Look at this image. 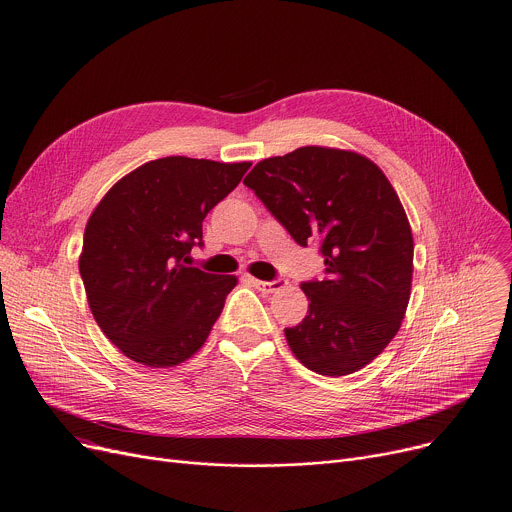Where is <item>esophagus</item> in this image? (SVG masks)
Here are the masks:
<instances>
[{"mask_svg": "<svg viewBox=\"0 0 512 512\" xmlns=\"http://www.w3.org/2000/svg\"><path fill=\"white\" fill-rule=\"evenodd\" d=\"M251 283H253L259 291H263V293H275V291H279V289H283V287H285V281H283V279H275V281H259V279H253V277H251Z\"/></svg>", "mask_w": 512, "mask_h": 512, "instance_id": "obj_1", "label": "esophagus"}]
</instances>
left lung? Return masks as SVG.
<instances>
[{"label":"left lung","mask_w":512,"mask_h":512,"mask_svg":"<svg viewBox=\"0 0 512 512\" xmlns=\"http://www.w3.org/2000/svg\"><path fill=\"white\" fill-rule=\"evenodd\" d=\"M287 233L321 241L323 281L301 283L307 315L285 327L293 356L321 376H348L398 333L412 289L414 239L406 211L368 156L301 146L253 166L243 181Z\"/></svg>","instance_id":"left-lung-1"}]
</instances>
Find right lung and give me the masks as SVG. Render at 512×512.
<instances>
[{
  "mask_svg": "<svg viewBox=\"0 0 512 512\" xmlns=\"http://www.w3.org/2000/svg\"><path fill=\"white\" fill-rule=\"evenodd\" d=\"M251 162L164 156L122 177L92 211L80 253L90 311L110 342L146 368L195 356L219 319L235 275L189 267L203 221Z\"/></svg>",
  "mask_w": 512,
  "mask_h": 512,
  "instance_id": "1",
  "label": "right lung"
}]
</instances>
